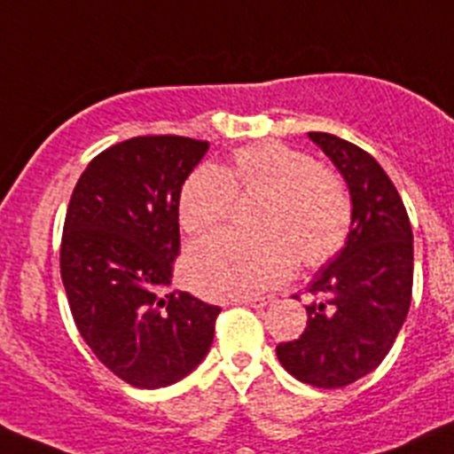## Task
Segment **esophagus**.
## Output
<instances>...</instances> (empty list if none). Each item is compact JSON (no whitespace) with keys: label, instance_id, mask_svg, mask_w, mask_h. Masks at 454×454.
Returning <instances> with one entry per match:
<instances>
[{"label":"esophagus","instance_id":"esophagus-1","mask_svg":"<svg viewBox=\"0 0 454 454\" xmlns=\"http://www.w3.org/2000/svg\"><path fill=\"white\" fill-rule=\"evenodd\" d=\"M240 305H249V308H267L271 303L270 299H243L239 301Z\"/></svg>","mask_w":454,"mask_h":454}]
</instances>
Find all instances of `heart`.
<instances>
[{"label":"heart","mask_w":454,"mask_h":454,"mask_svg":"<svg viewBox=\"0 0 454 454\" xmlns=\"http://www.w3.org/2000/svg\"><path fill=\"white\" fill-rule=\"evenodd\" d=\"M239 198H265L256 220L261 239L220 231L192 245L183 271L207 299H252L292 276L296 254L317 267L340 252L352 202L336 174L280 142L249 145L227 169L202 165L183 184L178 220L187 234L211 231L230 218Z\"/></svg>","instance_id":"1"}]
</instances>
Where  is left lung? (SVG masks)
Returning <instances> with one entry per match:
<instances>
[{
    "mask_svg": "<svg viewBox=\"0 0 454 454\" xmlns=\"http://www.w3.org/2000/svg\"><path fill=\"white\" fill-rule=\"evenodd\" d=\"M343 176L352 202L345 247L314 274L308 327L276 345L280 365L314 387H343L390 352L412 299V227L399 192L368 151L308 133Z\"/></svg>",
    "mask_w": 454,
    "mask_h": 454,
    "instance_id": "8db88e82",
    "label": "left lung"
}]
</instances>
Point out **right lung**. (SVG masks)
I'll use <instances>...</instances> for the list:
<instances>
[{
  "instance_id": "obj_1",
  "label": "right lung",
  "mask_w": 454,
  "mask_h": 454,
  "mask_svg": "<svg viewBox=\"0 0 454 454\" xmlns=\"http://www.w3.org/2000/svg\"><path fill=\"white\" fill-rule=\"evenodd\" d=\"M209 145L140 136L95 155L64 220L59 270L71 314L102 365L155 390L200 365L218 305L171 292L180 252L178 200Z\"/></svg>"
}]
</instances>
